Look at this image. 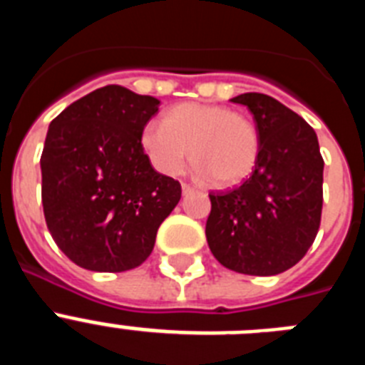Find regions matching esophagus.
I'll return each mask as SVG.
<instances>
[{"mask_svg": "<svg viewBox=\"0 0 365 365\" xmlns=\"http://www.w3.org/2000/svg\"><path fill=\"white\" fill-rule=\"evenodd\" d=\"M195 192V188H193L192 185H186V182H182V195H188V193Z\"/></svg>", "mask_w": 365, "mask_h": 365, "instance_id": "esophagus-1", "label": "esophagus"}]
</instances>
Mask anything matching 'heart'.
<instances>
[{"instance_id":"obj_1","label":"heart","mask_w":365,"mask_h":365,"mask_svg":"<svg viewBox=\"0 0 365 365\" xmlns=\"http://www.w3.org/2000/svg\"><path fill=\"white\" fill-rule=\"evenodd\" d=\"M140 144L151 166L164 175H177L188 157L201 177L215 186H232L252 173L259 151L254 122L222 106L185 102L150 122Z\"/></svg>"}]
</instances>
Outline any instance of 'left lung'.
Listing matches in <instances>:
<instances>
[{
	"label": "left lung",
	"mask_w": 365,
	"mask_h": 365,
	"mask_svg": "<svg viewBox=\"0 0 365 365\" xmlns=\"http://www.w3.org/2000/svg\"><path fill=\"white\" fill-rule=\"evenodd\" d=\"M232 102L254 115L259 151L243 185L210 193L206 241L222 267L274 276L294 267L318 234L324 159L314 130L276 98L245 93Z\"/></svg>",
	"instance_id": "8db88e82"
}]
</instances>
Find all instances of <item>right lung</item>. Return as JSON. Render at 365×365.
<instances>
[{
    "instance_id": "1",
    "label": "right lung",
    "mask_w": 365,
    "mask_h": 365,
    "mask_svg": "<svg viewBox=\"0 0 365 365\" xmlns=\"http://www.w3.org/2000/svg\"><path fill=\"white\" fill-rule=\"evenodd\" d=\"M159 100L106 86L67 106L41 153V202L53 240L73 263L124 272L153 250L180 185L155 172L140 133Z\"/></svg>"
}]
</instances>
